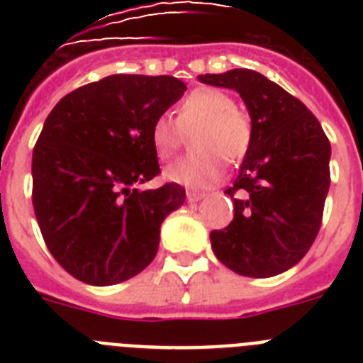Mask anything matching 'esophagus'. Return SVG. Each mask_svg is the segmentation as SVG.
Wrapping results in <instances>:
<instances>
[{
	"instance_id": "34e87169",
	"label": "esophagus",
	"mask_w": 363,
	"mask_h": 363,
	"mask_svg": "<svg viewBox=\"0 0 363 363\" xmlns=\"http://www.w3.org/2000/svg\"><path fill=\"white\" fill-rule=\"evenodd\" d=\"M201 198H205V192H200V191H187V201H189V203H194V201H200Z\"/></svg>"
}]
</instances>
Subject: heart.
Here are the masks:
<instances>
[{
    "instance_id": "1",
    "label": "heart",
    "mask_w": 363,
    "mask_h": 363,
    "mask_svg": "<svg viewBox=\"0 0 363 363\" xmlns=\"http://www.w3.org/2000/svg\"><path fill=\"white\" fill-rule=\"evenodd\" d=\"M191 136V152L165 169V178L185 187H209L223 174V160L242 162L252 143L251 120L234 99L218 89L201 86L182 101L176 121L158 116L150 125V145L162 162L171 160Z\"/></svg>"
}]
</instances>
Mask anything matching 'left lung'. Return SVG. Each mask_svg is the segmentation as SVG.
<instances>
[{
    "label": "left lung",
    "instance_id": "8db88e82",
    "mask_svg": "<svg viewBox=\"0 0 363 363\" xmlns=\"http://www.w3.org/2000/svg\"><path fill=\"white\" fill-rule=\"evenodd\" d=\"M198 79L234 89L252 125L251 149L225 191L234 218L211 233V247L242 277H277L307 255L322 225L331 143L313 112L264 74L233 69Z\"/></svg>",
    "mask_w": 363,
    "mask_h": 363
}]
</instances>
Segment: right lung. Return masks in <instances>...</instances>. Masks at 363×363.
<instances>
[{"mask_svg":"<svg viewBox=\"0 0 363 363\" xmlns=\"http://www.w3.org/2000/svg\"><path fill=\"white\" fill-rule=\"evenodd\" d=\"M187 91L172 76L112 74L57 101L32 152V205L50 255L89 285L129 280L150 264L160 227L185 201L160 174L150 125Z\"/></svg>","mask_w":363,"mask_h":363,"instance_id":"right-lung-1","label":"right lung"}]
</instances>
